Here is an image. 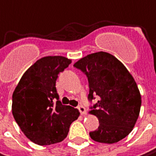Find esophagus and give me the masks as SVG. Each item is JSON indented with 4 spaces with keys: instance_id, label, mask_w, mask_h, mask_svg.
I'll return each mask as SVG.
<instances>
[{
    "instance_id": "esophagus-1",
    "label": "esophagus",
    "mask_w": 156,
    "mask_h": 156,
    "mask_svg": "<svg viewBox=\"0 0 156 156\" xmlns=\"http://www.w3.org/2000/svg\"><path fill=\"white\" fill-rule=\"evenodd\" d=\"M78 109H79V111L81 112L82 115H86V108L83 107V106L80 105V106L78 107Z\"/></svg>"
}]
</instances>
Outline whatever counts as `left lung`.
Returning a JSON list of instances; mask_svg holds the SVG:
<instances>
[{"mask_svg":"<svg viewBox=\"0 0 156 156\" xmlns=\"http://www.w3.org/2000/svg\"><path fill=\"white\" fill-rule=\"evenodd\" d=\"M73 66L87 76L89 101L99 98L90 113L100 126L90 132V138L105 144L125 138L135 127L142 101L133 76L114 55L102 51L81 58Z\"/></svg>","mask_w":156,"mask_h":156,"instance_id":"8db88e82","label":"left lung"}]
</instances>
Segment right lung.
Masks as SVG:
<instances>
[{"label":"right lung","mask_w":156,"mask_h":156,"mask_svg":"<svg viewBox=\"0 0 156 156\" xmlns=\"http://www.w3.org/2000/svg\"><path fill=\"white\" fill-rule=\"evenodd\" d=\"M71 63L61 55L42 57L24 73L13 91L12 115L24 135L37 145L63 141L80 115L77 108L61 103L55 88L59 73Z\"/></svg>","instance_id":"add662e5"}]
</instances>
